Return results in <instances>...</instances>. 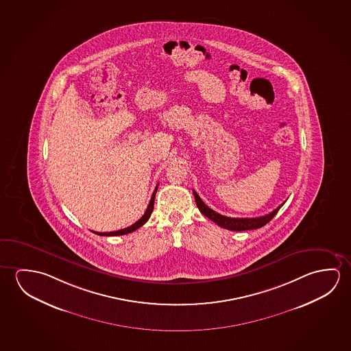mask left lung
I'll return each mask as SVG.
<instances>
[{"mask_svg":"<svg viewBox=\"0 0 351 351\" xmlns=\"http://www.w3.org/2000/svg\"><path fill=\"white\" fill-rule=\"evenodd\" d=\"M193 193H194L196 205H197L199 210H200L201 213H202L204 216H206L207 218H210L212 222L217 223L219 227L228 229V230H234V232H241V230H250V229L261 228V227H263L265 224H267V223L269 222V221H271L276 215H277V212L279 211V208L284 205L283 202L280 206L277 207L276 210H273L271 213H268L266 216H262V217H226V216H222V215H219L217 212L213 211V210L210 208V207L206 206V205H205V202L201 200L200 196L197 195V193H196L195 190Z\"/></svg>","mask_w":351,"mask_h":351,"instance_id":"left-lung-1","label":"left lung"}]
</instances>
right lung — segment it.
<instances>
[{
	"label": "right lung",
	"mask_w": 351,
	"mask_h": 351,
	"mask_svg": "<svg viewBox=\"0 0 351 351\" xmlns=\"http://www.w3.org/2000/svg\"><path fill=\"white\" fill-rule=\"evenodd\" d=\"M158 186V185H157ZM157 186L155 188V191H154V194L151 196L150 204H149V206L146 208V211H145L144 216L140 218L139 221H136V222L132 224L130 227H127V228L121 229V230H116V232H108V233H100V232H94L95 234H97V235H102V237H117V235H124V234L132 233L134 230H136V229L140 228L141 226H144L145 223L147 222V219L150 218L151 213L154 211V204H155V195H156Z\"/></svg>",
	"instance_id": "add662e5"
}]
</instances>
